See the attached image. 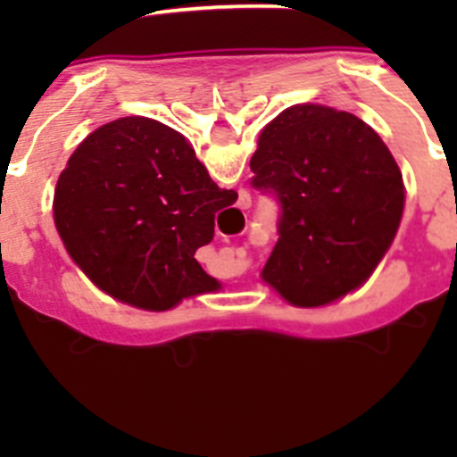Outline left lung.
<instances>
[{
    "label": "left lung",
    "instance_id": "8db88e82",
    "mask_svg": "<svg viewBox=\"0 0 457 457\" xmlns=\"http://www.w3.org/2000/svg\"><path fill=\"white\" fill-rule=\"evenodd\" d=\"M252 185L278 204V240L263 278L295 306L359 288L394 242L405 185L378 132L348 112L295 104L270 120Z\"/></svg>",
    "mask_w": 457,
    "mask_h": 457
}]
</instances>
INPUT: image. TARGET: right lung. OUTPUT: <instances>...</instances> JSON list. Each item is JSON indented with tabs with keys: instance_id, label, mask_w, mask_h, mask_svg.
<instances>
[{
	"instance_id": "right-lung-1",
	"label": "right lung",
	"mask_w": 457,
	"mask_h": 457,
	"mask_svg": "<svg viewBox=\"0 0 457 457\" xmlns=\"http://www.w3.org/2000/svg\"><path fill=\"white\" fill-rule=\"evenodd\" d=\"M180 132L144 116L112 120L72 153L54 189V224L72 261L109 295L148 311L220 284L194 258L236 204Z\"/></svg>"
}]
</instances>
